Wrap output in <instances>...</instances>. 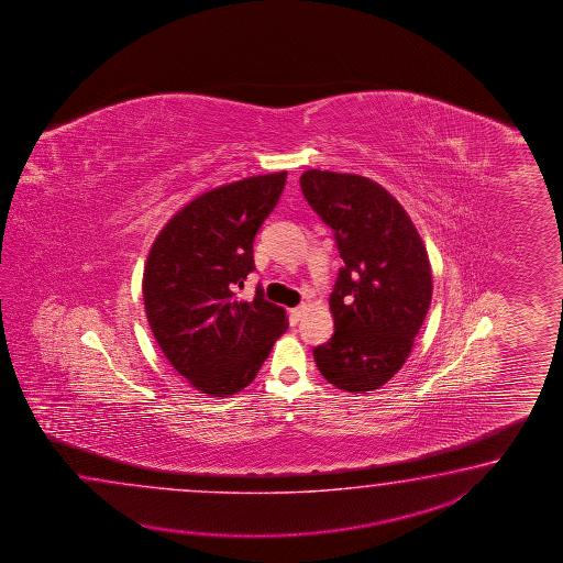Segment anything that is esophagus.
Segmentation results:
<instances>
[{"instance_id":"1","label":"esophagus","mask_w":563,"mask_h":563,"mask_svg":"<svg viewBox=\"0 0 563 563\" xmlns=\"http://www.w3.org/2000/svg\"><path fill=\"white\" fill-rule=\"evenodd\" d=\"M306 310H308V306H306V303H299L298 308H294V310L289 311V316H291L294 322H299L301 316L306 313Z\"/></svg>"}]
</instances>
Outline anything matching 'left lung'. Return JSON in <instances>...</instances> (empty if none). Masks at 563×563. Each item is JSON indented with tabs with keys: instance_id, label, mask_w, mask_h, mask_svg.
<instances>
[{
	"instance_id": "left-lung-1",
	"label": "left lung",
	"mask_w": 563,
	"mask_h": 563,
	"mask_svg": "<svg viewBox=\"0 0 563 563\" xmlns=\"http://www.w3.org/2000/svg\"><path fill=\"white\" fill-rule=\"evenodd\" d=\"M299 187L344 260L330 296L334 334L313 347V360L340 390H376L407 362L431 306L429 255L402 205L378 183L311 168Z\"/></svg>"
}]
</instances>
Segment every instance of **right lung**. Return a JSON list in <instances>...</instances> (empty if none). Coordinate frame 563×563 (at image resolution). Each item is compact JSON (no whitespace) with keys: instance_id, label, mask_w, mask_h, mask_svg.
Instances as JSON below:
<instances>
[{"instance_id":"right-lung-1","label":"right lung","mask_w":563,"mask_h":563,"mask_svg":"<svg viewBox=\"0 0 563 563\" xmlns=\"http://www.w3.org/2000/svg\"><path fill=\"white\" fill-rule=\"evenodd\" d=\"M287 173L238 180L199 195L158 233L144 267L146 318L183 378L209 396L253 383L286 332V311L257 287L235 291L255 269L253 241L276 209Z\"/></svg>"}]
</instances>
